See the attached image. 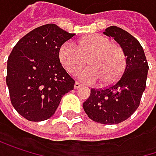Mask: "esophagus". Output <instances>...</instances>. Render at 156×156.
I'll list each match as a JSON object with an SVG mask.
<instances>
[{
	"label": "esophagus",
	"mask_w": 156,
	"mask_h": 156,
	"mask_svg": "<svg viewBox=\"0 0 156 156\" xmlns=\"http://www.w3.org/2000/svg\"><path fill=\"white\" fill-rule=\"evenodd\" d=\"M80 87H82V84H80V82H77V81H76V82L75 83V89H80Z\"/></svg>",
	"instance_id": "34e87169"
}]
</instances>
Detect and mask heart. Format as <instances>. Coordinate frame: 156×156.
I'll use <instances>...</instances> for the list:
<instances>
[{
	"label": "heart",
	"mask_w": 156,
	"mask_h": 156,
	"mask_svg": "<svg viewBox=\"0 0 156 156\" xmlns=\"http://www.w3.org/2000/svg\"><path fill=\"white\" fill-rule=\"evenodd\" d=\"M58 58L70 74L79 72L88 63L90 68L80 72V79L86 83L97 80L102 86L115 83L126 67V54L121 46L102 35L92 34L79 41L64 42L58 50Z\"/></svg>",
	"instance_id": "obj_1"
}]
</instances>
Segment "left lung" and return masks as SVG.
Listing matches in <instances>:
<instances>
[{"label":"left lung","mask_w":156,"mask_h":156,"mask_svg":"<svg viewBox=\"0 0 156 156\" xmlns=\"http://www.w3.org/2000/svg\"><path fill=\"white\" fill-rule=\"evenodd\" d=\"M104 33L113 37L124 50L126 68L115 84L104 89H91L83 108L91 120L113 125L128 119L139 107L146 87L149 66L140 43L129 32L112 26Z\"/></svg>","instance_id":"8db88e82"}]
</instances>
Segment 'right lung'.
<instances>
[{"instance_id":"right-lung-1","label":"right lung","mask_w":156,"mask_h":156,"mask_svg":"<svg viewBox=\"0 0 156 156\" xmlns=\"http://www.w3.org/2000/svg\"><path fill=\"white\" fill-rule=\"evenodd\" d=\"M71 34L55 24L33 29L14 47L7 61L6 83L16 112L29 121H43L56 111L75 80L58 58L60 46Z\"/></svg>"}]
</instances>
